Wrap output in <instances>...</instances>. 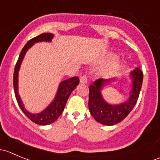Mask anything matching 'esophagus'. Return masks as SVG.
Wrapping results in <instances>:
<instances>
[{
    "label": "esophagus",
    "instance_id": "esophagus-1",
    "mask_svg": "<svg viewBox=\"0 0 160 160\" xmlns=\"http://www.w3.org/2000/svg\"><path fill=\"white\" fill-rule=\"evenodd\" d=\"M80 82L81 83H83V84L88 83V78H87L86 76H81L80 77Z\"/></svg>",
    "mask_w": 160,
    "mask_h": 160
}]
</instances>
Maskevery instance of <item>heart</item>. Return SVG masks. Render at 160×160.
I'll return each mask as SVG.
<instances>
[{
	"label": "heart",
	"mask_w": 160,
	"mask_h": 160,
	"mask_svg": "<svg viewBox=\"0 0 160 160\" xmlns=\"http://www.w3.org/2000/svg\"><path fill=\"white\" fill-rule=\"evenodd\" d=\"M110 57L115 58L116 56H114V55H111ZM119 67H120V62L117 60L114 61V62H113L112 63H111L108 67H107L105 69H104V70H103V74L106 76H111L118 70V69L119 68Z\"/></svg>",
	"instance_id": "1"
}]
</instances>
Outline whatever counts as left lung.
Returning a JSON list of instances; mask_svg holds the SVG:
<instances>
[{
    "label": "left lung",
    "mask_w": 160,
    "mask_h": 160,
    "mask_svg": "<svg viewBox=\"0 0 160 160\" xmlns=\"http://www.w3.org/2000/svg\"><path fill=\"white\" fill-rule=\"evenodd\" d=\"M132 89L129 98L120 104H112L106 102L101 94V90L106 83L114 81V79H98L89 87V111L93 118L105 125H114L119 123L128 116L137 102L143 80V73L139 68H135L130 72Z\"/></svg>",
    "instance_id": "1"
}]
</instances>
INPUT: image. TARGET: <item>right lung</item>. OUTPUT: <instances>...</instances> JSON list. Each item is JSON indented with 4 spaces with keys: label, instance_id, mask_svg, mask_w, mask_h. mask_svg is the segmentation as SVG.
Instances as JSON below:
<instances>
[{
    "label": "right lung",
    "instance_id": "add662e5",
    "mask_svg": "<svg viewBox=\"0 0 160 160\" xmlns=\"http://www.w3.org/2000/svg\"><path fill=\"white\" fill-rule=\"evenodd\" d=\"M54 35L52 33H42L35 38H32L28 42L25 44L24 48L22 49L20 53L18 59L17 61V63L15 65V68L14 71V78H13V84H14V94H15L16 100L18 101L19 107L23 111L24 114L30 119L32 122L37 125H47L49 124L53 123L55 121L57 120L58 118L60 116L62 111L64 110L66 104L67 102L69 97L72 92V90L76 88V87L80 83V80L77 77H72V78L67 79L61 82L59 85L57 93L54 100L52 101L51 104L42 111V112L38 114H32L28 112L24 107V104L22 103V99L18 94V71L20 69L21 64L23 60L25 55L26 52L29 48L32 47L35 43L39 42H51L53 38Z\"/></svg>",
    "mask_w": 160,
    "mask_h": 160
}]
</instances>
